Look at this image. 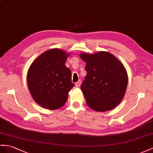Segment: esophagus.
Instances as JSON below:
<instances>
[{
    "mask_svg": "<svg viewBox=\"0 0 153 153\" xmlns=\"http://www.w3.org/2000/svg\"><path fill=\"white\" fill-rule=\"evenodd\" d=\"M81 84V81L79 80V81H77V83H76V87L77 88H79V87H80Z\"/></svg>",
    "mask_w": 153,
    "mask_h": 153,
    "instance_id": "obj_1",
    "label": "esophagus"
}]
</instances>
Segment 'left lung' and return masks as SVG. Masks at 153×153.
Masks as SVG:
<instances>
[{"label": "left lung", "mask_w": 153, "mask_h": 153, "mask_svg": "<svg viewBox=\"0 0 153 153\" xmlns=\"http://www.w3.org/2000/svg\"><path fill=\"white\" fill-rule=\"evenodd\" d=\"M87 74L81 89L88 106L97 112L111 111L118 105L126 92L128 76L123 65L112 53L101 51L81 53Z\"/></svg>", "instance_id": "1"}]
</instances>
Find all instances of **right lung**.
I'll list each match as a JSON object with an SVG mask.
<instances>
[{"label":"right lung","instance_id":"right-lung-1","mask_svg":"<svg viewBox=\"0 0 153 153\" xmlns=\"http://www.w3.org/2000/svg\"><path fill=\"white\" fill-rule=\"evenodd\" d=\"M70 53L61 49L47 50L31 64L27 83L33 100L41 107L56 110L63 106L74 87L71 70L65 66Z\"/></svg>","mask_w":153,"mask_h":153}]
</instances>
